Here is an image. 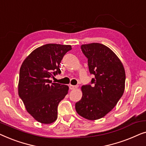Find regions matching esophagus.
Returning a JSON list of instances; mask_svg holds the SVG:
<instances>
[{"label":"esophagus","mask_w":146,"mask_h":146,"mask_svg":"<svg viewBox=\"0 0 146 146\" xmlns=\"http://www.w3.org/2000/svg\"><path fill=\"white\" fill-rule=\"evenodd\" d=\"M78 87V86H73V85H70L69 86V88L70 90H74L76 88Z\"/></svg>","instance_id":"obj_1"}]
</instances>
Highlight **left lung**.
Listing matches in <instances>:
<instances>
[{"mask_svg":"<svg viewBox=\"0 0 146 146\" xmlns=\"http://www.w3.org/2000/svg\"><path fill=\"white\" fill-rule=\"evenodd\" d=\"M88 58L89 72L94 78L82 87V97L76 103L80 115L90 120L102 118L122 96L125 74L121 61L108 47L99 43L81 46Z\"/></svg>","mask_w":146,"mask_h":146,"instance_id":"8db88e82","label":"left lung"}]
</instances>
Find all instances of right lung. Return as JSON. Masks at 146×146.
<instances>
[{"mask_svg":"<svg viewBox=\"0 0 146 146\" xmlns=\"http://www.w3.org/2000/svg\"><path fill=\"white\" fill-rule=\"evenodd\" d=\"M71 46L47 44L35 49L23 62L19 74V95L28 112L39 122L57 119L58 106L68 91L67 85L52 83L61 73L60 64Z\"/></svg>","mask_w":146,"mask_h":146,"instance_id":"obj_1","label":"right lung"}]
</instances>
